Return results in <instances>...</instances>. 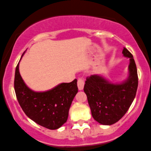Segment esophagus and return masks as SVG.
I'll use <instances>...</instances> for the list:
<instances>
[{
  "mask_svg": "<svg viewBox=\"0 0 151 151\" xmlns=\"http://www.w3.org/2000/svg\"><path fill=\"white\" fill-rule=\"evenodd\" d=\"M84 80L82 78H79L77 80V86L80 90H82L84 87Z\"/></svg>",
  "mask_w": 151,
  "mask_h": 151,
  "instance_id": "34e87169",
  "label": "esophagus"
}]
</instances>
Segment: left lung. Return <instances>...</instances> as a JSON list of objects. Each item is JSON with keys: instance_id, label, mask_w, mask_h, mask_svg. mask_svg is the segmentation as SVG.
<instances>
[{"instance_id": "obj_1", "label": "left lung", "mask_w": 151, "mask_h": 151, "mask_svg": "<svg viewBox=\"0 0 151 151\" xmlns=\"http://www.w3.org/2000/svg\"><path fill=\"white\" fill-rule=\"evenodd\" d=\"M122 53L129 58V77L121 84H113L99 75L86 77L84 92L86 94L91 115L104 125L116 123L125 115L136 95L138 74L132 53L124 47Z\"/></svg>"}]
</instances>
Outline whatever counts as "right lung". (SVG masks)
Masks as SVG:
<instances>
[{
	"instance_id": "right-lung-1",
	"label": "right lung",
	"mask_w": 151,
	"mask_h": 151,
	"mask_svg": "<svg viewBox=\"0 0 151 151\" xmlns=\"http://www.w3.org/2000/svg\"><path fill=\"white\" fill-rule=\"evenodd\" d=\"M18 64L15 68L14 88L22 109L38 124L50 129L60 128L67 122L69 109L78 91L77 79L60 84L49 91L36 92L29 89L22 80Z\"/></svg>"
}]
</instances>
